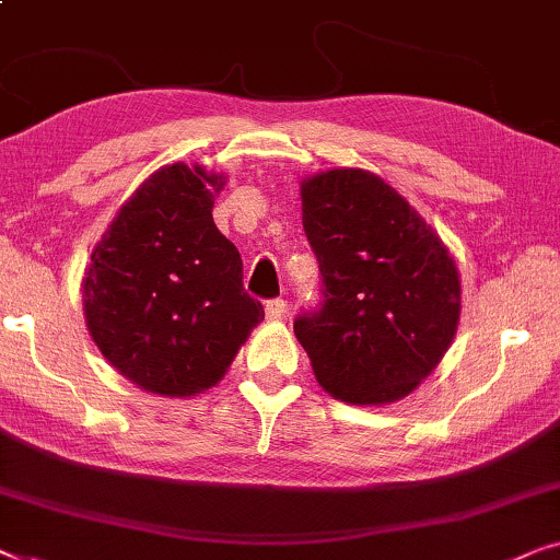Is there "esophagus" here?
<instances>
[{"label":"esophagus","mask_w":560,"mask_h":560,"mask_svg":"<svg viewBox=\"0 0 560 560\" xmlns=\"http://www.w3.org/2000/svg\"><path fill=\"white\" fill-rule=\"evenodd\" d=\"M265 315H267V320H280L282 315H285V300H282V298L267 300Z\"/></svg>","instance_id":"1"}]
</instances>
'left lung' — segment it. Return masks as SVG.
<instances>
[{"mask_svg":"<svg viewBox=\"0 0 560 560\" xmlns=\"http://www.w3.org/2000/svg\"><path fill=\"white\" fill-rule=\"evenodd\" d=\"M323 307L295 318L315 381L355 407L409 396L447 353L462 311L457 262L394 186L363 168L300 182Z\"/></svg>","mask_w":560,"mask_h":560,"instance_id":"obj_1","label":"left lung"}]
</instances>
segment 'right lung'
Returning <instances> with one entry per match:
<instances>
[{"instance_id":"1","label":"right lung","mask_w":560,"mask_h":560,"mask_svg":"<svg viewBox=\"0 0 560 560\" xmlns=\"http://www.w3.org/2000/svg\"><path fill=\"white\" fill-rule=\"evenodd\" d=\"M226 176L182 161L136 189L83 278V313L105 361L143 392L186 399L217 386L262 323L237 247L217 230Z\"/></svg>"}]
</instances>
